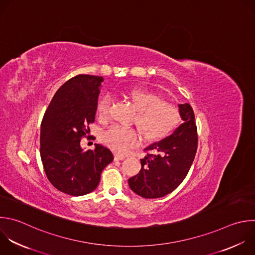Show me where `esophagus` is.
Here are the masks:
<instances>
[{
	"instance_id": "1",
	"label": "esophagus",
	"mask_w": 255,
	"mask_h": 255,
	"mask_svg": "<svg viewBox=\"0 0 255 255\" xmlns=\"http://www.w3.org/2000/svg\"><path fill=\"white\" fill-rule=\"evenodd\" d=\"M114 158H115V160H124V159H125V156L120 155V154H115Z\"/></svg>"
}]
</instances>
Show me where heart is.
<instances>
[{
    "label": "heart",
    "mask_w": 255,
    "mask_h": 255,
    "mask_svg": "<svg viewBox=\"0 0 255 255\" xmlns=\"http://www.w3.org/2000/svg\"><path fill=\"white\" fill-rule=\"evenodd\" d=\"M133 107L138 112L135 123L146 139L160 138L170 131L179 121L178 108L149 92L138 89L129 90L126 94ZM112 98L109 95L102 97L97 104V115L100 120L110 118ZM102 142L112 150L124 153L137 146L140 142L139 132L134 128L113 125L102 133Z\"/></svg>",
    "instance_id": "heart-1"
}]
</instances>
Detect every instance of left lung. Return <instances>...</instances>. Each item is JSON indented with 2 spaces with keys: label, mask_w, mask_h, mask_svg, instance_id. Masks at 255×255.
Wrapping results in <instances>:
<instances>
[{
  "label": "left lung",
  "mask_w": 255,
  "mask_h": 255,
  "mask_svg": "<svg viewBox=\"0 0 255 255\" xmlns=\"http://www.w3.org/2000/svg\"><path fill=\"white\" fill-rule=\"evenodd\" d=\"M183 123L173 133L145 150L148 154L141 159V170L128 180L129 187L144 198L163 197L175 190L186 177L197 150V129L194 113L188 103L179 104Z\"/></svg>",
  "instance_id": "obj_1"
}]
</instances>
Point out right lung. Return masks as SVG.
Listing matches in <instances>:
<instances>
[{"label":"right lung","instance_id":"right-lung-1","mask_svg":"<svg viewBox=\"0 0 255 255\" xmlns=\"http://www.w3.org/2000/svg\"><path fill=\"white\" fill-rule=\"evenodd\" d=\"M102 77L78 75L58 89L41 124L40 153L45 173L58 190L73 196L94 191L112 152L95 144L84 151L81 138L88 133L97 111ZM90 131V130H89Z\"/></svg>","mask_w":255,"mask_h":255}]
</instances>
